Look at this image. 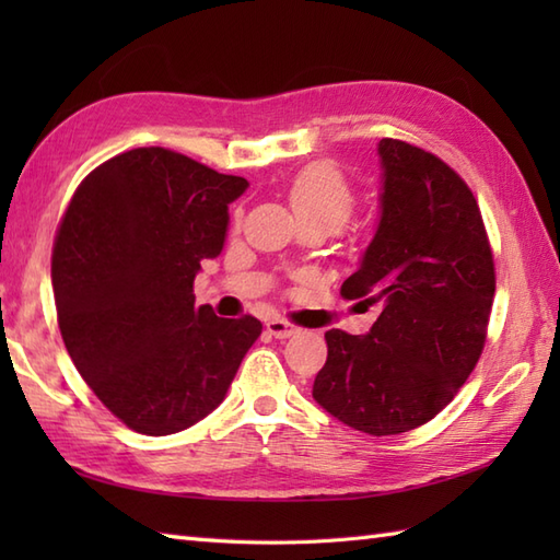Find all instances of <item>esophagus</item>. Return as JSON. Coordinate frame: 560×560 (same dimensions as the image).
<instances>
[{
  "label": "esophagus",
  "instance_id": "esophagus-1",
  "mask_svg": "<svg viewBox=\"0 0 560 560\" xmlns=\"http://www.w3.org/2000/svg\"><path fill=\"white\" fill-rule=\"evenodd\" d=\"M267 331H269V335H271L273 339H289V337H293L299 329H295L291 323H287V319L271 317L269 323H267Z\"/></svg>",
  "mask_w": 560,
  "mask_h": 560
}]
</instances>
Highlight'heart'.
Wrapping results in <instances>:
<instances>
[{"mask_svg":"<svg viewBox=\"0 0 560 560\" xmlns=\"http://www.w3.org/2000/svg\"><path fill=\"white\" fill-rule=\"evenodd\" d=\"M353 201L347 175L327 161L305 165L289 185V205L301 225H323L329 233L347 223Z\"/></svg>","mask_w":560,"mask_h":560,"instance_id":"heart-1","label":"heart"}]
</instances>
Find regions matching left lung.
<instances>
[{
	"label": "left lung",
	"mask_w": 560,
	"mask_h": 560,
	"mask_svg": "<svg viewBox=\"0 0 560 560\" xmlns=\"http://www.w3.org/2000/svg\"><path fill=\"white\" fill-rule=\"evenodd\" d=\"M380 219L343 299L380 303L368 335L329 329L313 399L368 435L443 411L477 365L495 273L471 189L433 153L380 139Z\"/></svg>",
	"instance_id": "1"
}]
</instances>
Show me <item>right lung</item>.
<instances>
[{
	"mask_svg": "<svg viewBox=\"0 0 560 560\" xmlns=\"http://www.w3.org/2000/svg\"><path fill=\"white\" fill-rule=\"evenodd\" d=\"M247 187L177 151L132 149L79 185L59 223L52 289L65 347L137 433L171 435L209 416L261 335L257 317H219L192 293Z\"/></svg>",
	"mask_w": 560,
	"mask_h": 560,
	"instance_id": "right-lung-1",
	"label": "right lung"
}]
</instances>
